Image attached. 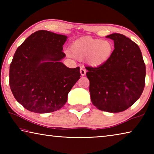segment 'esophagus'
<instances>
[{"mask_svg": "<svg viewBox=\"0 0 154 154\" xmlns=\"http://www.w3.org/2000/svg\"><path fill=\"white\" fill-rule=\"evenodd\" d=\"M80 73H81V75H82V76H84L85 73H86V71H85V69L83 67H81Z\"/></svg>", "mask_w": 154, "mask_h": 154, "instance_id": "34e87169", "label": "esophagus"}]
</instances>
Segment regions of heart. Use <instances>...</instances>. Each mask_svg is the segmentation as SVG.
<instances>
[{"label":"heart","instance_id":"b5f03b06","mask_svg":"<svg viewBox=\"0 0 154 154\" xmlns=\"http://www.w3.org/2000/svg\"><path fill=\"white\" fill-rule=\"evenodd\" d=\"M113 51V45L110 41L90 37L79 38L71 47L72 56L79 59L86 58L88 63L94 66L105 64L110 58Z\"/></svg>","mask_w":154,"mask_h":154}]
</instances>
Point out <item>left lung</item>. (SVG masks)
Masks as SVG:
<instances>
[{
	"label": "left lung",
	"instance_id": "1",
	"mask_svg": "<svg viewBox=\"0 0 154 154\" xmlns=\"http://www.w3.org/2000/svg\"><path fill=\"white\" fill-rule=\"evenodd\" d=\"M114 41V50L105 64L87 66L91 100L99 110L119 113L140 98L145 84V64L137 43L126 36H106Z\"/></svg>",
	"mask_w": 154,
	"mask_h": 154
}]
</instances>
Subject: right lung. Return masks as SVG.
<instances>
[{"mask_svg": "<svg viewBox=\"0 0 154 154\" xmlns=\"http://www.w3.org/2000/svg\"><path fill=\"white\" fill-rule=\"evenodd\" d=\"M67 36L38 30L18 47L10 64L9 85L15 98L27 110L38 113L58 111L79 79L80 68L60 62Z\"/></svg>", "mask_w": 154, "mask_h": 154, "instance_id": "add662e5", "label": "right lung"}]
</instances>
